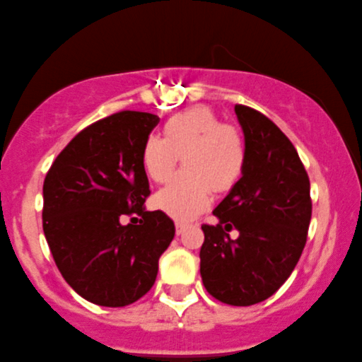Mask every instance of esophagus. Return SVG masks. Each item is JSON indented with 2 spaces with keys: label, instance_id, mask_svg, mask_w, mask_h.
Returning a JSON list of instances; mask_svg holds the SVG:
<instances>
[{
  "label": "esophagus",
  "instance_id": "1",
  "mask_svg": "<svg viewBox=\"0 0 362 362\" xmlns=\"http://www.w3.org/2000/svg\"><path fill=\"white\" fill-rule=\"evenodd\" d=\"M187 223H182V221H177V223H175V228H177V235H182V233H184V230L187 228Z\"/></svg>",
  "mask_w": 362,
  "mask_h": 362
}]
</instances>
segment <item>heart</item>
<instances>
[{
  "mask_svg": "<svg viewBox=\"0 0 362 362\" xmlns=\"http://www.w3.org/2000/svg\"><path fill=\"white\" fill-rule=\"evenodd\" d=\"M182 156L184 172L154 196V204L175 220H192L211 201V190L235 187L245 170L247 149L237 127L221 123L206 106H194L168 118L163 139L142 146V165L158 184L170 180Z\"/></svg>",
  "mask_w": 362,
  "mask_h": 362,
  "instance_id": "heart-1",
  "label": "heart"
}]
</instances>
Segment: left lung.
<instances>
[{"mask_svg":"<svg viewBox=\"0 0 362 362\" xmlns=\"http://www.w3.org/2000/svg\"><path fill=\"white\" fill-rule=\"evenodd\" d=\"M247 160L235 187L202 225L201 278L214 299L252 305L287 281L305 245L311 221L308 173L287 136L259 111L235 106ZM240 232L230 240L228 232Z\"/></svg>","mask_w":362,"mask_h":362,"instance_id":"left-lung-1","label":"left lung"}]
</instances>
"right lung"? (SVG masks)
Listing matches in <instances>:
<instances>
[{
  "instance_id": "add662e5",
  "label": "right lung",
  "mask_w": 362,
  "mask_h": 362,
  "mask_svg": "<svg viewBox=\"0 0 362 362\" xmlns=\"http://www.w3.org/2000/svg\"><path fill=\"white\" fill-rule=\"evenodd\" d=\"M158 122L142 111L103 118L71 139L45 178L49 251L66 284L93 304L123 308L141 299L173 240V221L144 206L151 190L142 146ZM125 214L138 218L125 226Z\"/></svg>"
}]
</instances>
